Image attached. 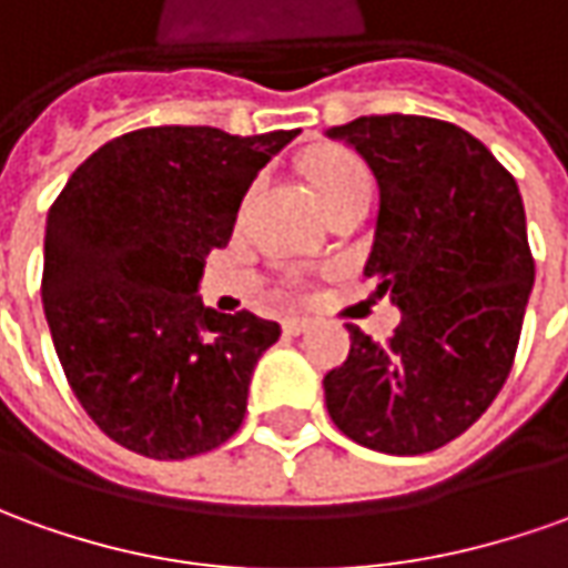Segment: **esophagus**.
Returning <instances> with one entry per match:
<instances>
[{
  "instance_id": "obj_1",
  "label": "esophagus",
  "mask_w": 568,
  "mask_h": 568,
  "mask_svg": "<svg viewBox=\"0 0 568 568\" xmlns=\"http://www.w3.org/2000/svg\"><path fill=\"white\" fill-rule=\"evenodd\" d=\"M283 329L288 335H304L314 329V320H307V316H292V320H285Z\"/></svg>"
}]
</instances>
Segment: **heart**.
<instances>
[{"label":"heart","instance_id":"b5f03b06","mask_svg":"<svg viewBox=\"0 0 568 568\" xmlns=\"http://www.w3.org/2000/svg\"><path fill=\"white\" fill-rule=\"evenodd\" d=\"M307 173H311V183L326 211L348 202V199H369V192H373V173L357 154L351 152L335 149V152L316 154Z\"/></svg>","mask_w":568,"mask_h":568}]
</instances>
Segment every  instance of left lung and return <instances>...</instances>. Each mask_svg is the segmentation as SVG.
<instances>
[{
    "instance_id": "8db88e82",
    "label": "left lung",
    "mask_w": 568,
    "mask_h": 568,
    "mask_svg": "<svg viewBox=\"0 0 568 568\" xmlns=\"http://www.w3.org/2000/svg\"><path fill=\"white\" fill-rule=\"evenodd\" d=\"M329 136L379 183L364 276L404 311L376 345L348 326L351 354L326 373V410L351 442L414 457L454 442L510 376L535 257L513 173L476 136L419 114H369Z\"/></svg>"
}]
</instances>
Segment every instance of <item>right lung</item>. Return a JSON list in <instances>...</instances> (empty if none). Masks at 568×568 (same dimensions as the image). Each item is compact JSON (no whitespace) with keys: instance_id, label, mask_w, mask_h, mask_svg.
<instances>
[{"instance_id":"right-lung-1","label":"right lung","mask_w":568,"mask_h":568,"mask_svg":"<svg viewBox=\"0 0 568 568\" xmlns=\"http://www.w3.org/2000/svg\"><path fill=\"white\" fill-rule=\"evenodd\" d=\"M298 130L145 126L92 152L45 217L42 307L71 392L133 454L186 460L230 442L280 323L217 314L195 288L257 171Z\"/></svg>"}]
</instances>
